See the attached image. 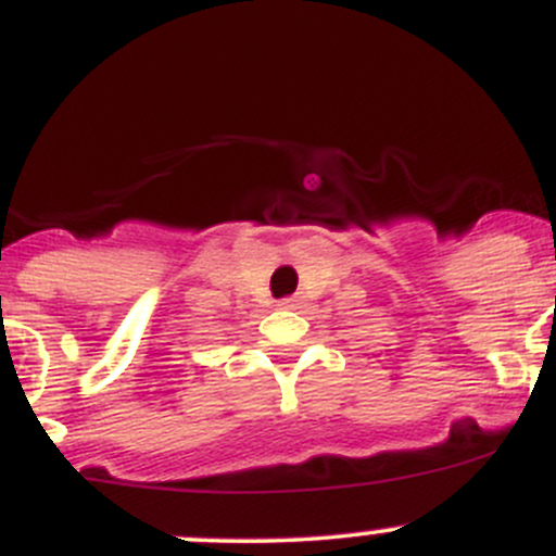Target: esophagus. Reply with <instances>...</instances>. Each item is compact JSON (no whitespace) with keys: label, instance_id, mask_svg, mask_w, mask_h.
I'll use <instances>...</instances> for the list:
<instances>
[{"label":"esophagus","instance_id":"esophagus-1","mask_svg":"<svg viewBox=\"0 0 556 556\" xmlns=\"http://www.w3.org/2000/svg\"><path fill=\"white\" fill-rule=\"evenodd\" d=\"M279 308H298V301L295 298H282V301H279Z\"/></svg>","mask_w":556,"mask_h":556}]
</instances>
